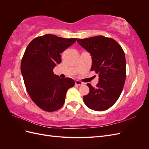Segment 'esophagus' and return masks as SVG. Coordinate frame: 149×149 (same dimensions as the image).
Listing matches in <instances>:
<instances>
[{"mask_svg": "<svg viewBox=\"0 0 149 149\" xmlns=\"http://www.w3.org/2000/svg\"><path fill=\"white\" fill-rule=\"evenodd\" d=\"M75 84L76 85H78V86H81V85L83 84V83L82 82L79 81L77 80V81H75Z\"/></svg>", "mask_w": 149, "mask_h": 149, "instance_id": "esophagus-1", "label": "esophagus"}]
</instances>
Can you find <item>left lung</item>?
Returning <instances> with one entry per match:
<instances>
[{
  "instance_id": "8db88e82",
  "label": "left lung",
  "mask_w": 149,
  "mask_h": 149,
  "mask_svg": "<svg viewBox=\"0 0 149 149\" xmlns=\"http://www.w3.org/2000/svg\"><path fill=\"white\" fill-rule=\"evenodd\" d=\"M77 42L92 56L91 71L99 74L96 88L90 84L83 100L89 109L102 111L109 109L118 100L126 78V62L123 48L114 39L97 36L78 39Z\"/></svg>"
}]
</instances>
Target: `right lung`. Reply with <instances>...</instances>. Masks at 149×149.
<instances>
[{"mask_svg":"<svg viewBox=\"0 0 149 149\" xmlns=\"http://www.w3.org/2000/svg\"><path fill=\"white\" fill-rule=\"evenodd\" d=\"M76 40L47 34L33 39L25 49L20 68L26 89L31 100L44 111L60 109L68 89L74 86L73 79L61 78L53 70L61 63L60 53Z\"/></svg>","mask_w":149,"mask_h":149,"instance_id":"1","label":"right lung"}]
</instances>
